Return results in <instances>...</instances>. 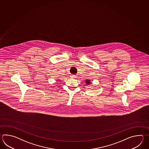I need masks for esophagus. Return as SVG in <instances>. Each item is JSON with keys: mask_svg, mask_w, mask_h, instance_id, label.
<instances>
[{"mask_svg": "<svg viewBox=\"0 0 149 149\" xmlns=\"http://www.w3.org/2000/svg\"><path fill=\"white\" fill-rule=\"evenodd\" d=\"M76 75H74V74H72V75H71V77H72V78H76Z\"/></svg>", "mask_w": 149, "mask_h": 149, "instance_id": "34e87169", "label": "esophagus"}]
</instances>
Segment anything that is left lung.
<instances>
[{
    "mask_svg": "<svg viewBox=\"0 0 149 149\" xmlns=\"http://www.w3.org/2000/svg\"><path fill=\"white\" fill-rule=\"evenodd\" d=\"M86 83L87 84V85H89L91 82H90V80H86Z\"/></svg>",
    "mask_w": 149,
    "mask_h": 149,
    "instance_id": "obj_1",
    "label": "left lung"
}]
</instances>
